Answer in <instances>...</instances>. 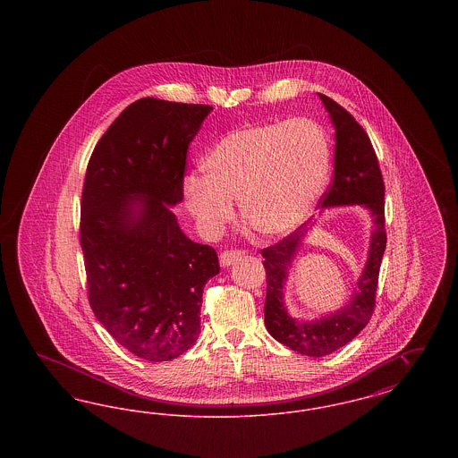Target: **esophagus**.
Here are the masks:
<instances>
[{"instance_id": "1", "label": "esophagus", "mask_w": 458, "mask_h": 458, "mask_svg": "<svg viewBox=\"0 0 458 458\" xmlns=\"http://www.w3.org/2000/svg\"><path fill=\"white\" fill-rule=\"evenodd\" d=\"M242 258H243V252H242V250H225V252L219 254V264H221L223 267H228V266H232L233 262L240 261Z\"/></svg>"}]
</instances>
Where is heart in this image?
I'll list each match as a JSON object with an SVG mask.
<instances>
[{"mask_svg": "<svg viewBox=\"0 0 458 458\" xmlns=\"http://www.w3.org/2000/svg\"><path fill=\"white\" fill-rule=\"evenodd\" d=\"M331 146L310 118L249 125L225 135L204 159L206 174L183 180L187 209L206 235L233 218L264 239H280L310 216L327 189Z\"/></svg>", "mask_w": 458, "mask_h": 458, "instance_id": "1", "label": "heart"}]
</instances>
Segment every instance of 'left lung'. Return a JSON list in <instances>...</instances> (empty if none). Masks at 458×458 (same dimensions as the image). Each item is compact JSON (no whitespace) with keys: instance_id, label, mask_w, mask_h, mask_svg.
Masks as SVG:
<instances>
[{"instance_id":"1","label":"left lung","mask_w":458,"mask_h":458,"mask_svg":"<svg viewBox=\"0 0 458 458\" xmlns=\"http://www.w3.org/2000/svg\"><path fill=\"white\" fill-rule=\"evenodd\" d=\"M335 127L333 183L321 197V208L360 204L372 216L369 254L357 288L347 305L318 319H297L284 305V288L288 267L297 256L309 228H297L282 242L262 249L266 267L264 323L269 335L309 357H323L352 342L369 323L376 304L379 266L386 249L385 232V182L366 131L349 111L319 94Z\"/></svg>"}]
</instances>
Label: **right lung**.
<instances>
[{
  "mask_svg": "<svg viewBox=\"0 0 458 458\" xmlns=\"http://www.w3.org/2000/svg\"><path fill=\"white\" fill-rule=\"evenodd\" d=\"M211 109L142 98L89 159L81 204L89 304L123 349L151 362L196 344L204 284L219 273L216 250L189 239L172 211Z\"/></svg>",
  "mask_w": 458,
  "mask_h": 458,
  "instance_id": "1",
  "label": "right lung"
}]
</instances>
